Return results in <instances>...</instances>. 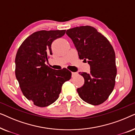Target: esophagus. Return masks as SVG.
Returning a JSON list of instances; mask_svg holds the SVG:
<instances>
[{"mask_svg": "<svg viewBox=\"0 0 135 135\" xmlns=\"http://www.w3.org/2000/svg\"><path fill=\"white\" fill-rule=\"evenodd\" d=\"M76 75H77L76 73H72V77H75Z\"/></svg>", "mask_w": 135, "mask_h": 135, "instance_id": "obj_1", "label": "esophagus"}]
</instances>
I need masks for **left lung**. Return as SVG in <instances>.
<instances>
[{"mask_svg": "<svg viewBox=\"0 0 135 135\" xmlns=\"http://www.w3.org/2000/svg\"><path fill=\"white\" fill-rule=\"evenodd\" d=\"M73 40L80 60L86 61L90 72L79 73L84 84L77 88L80 98L91 105L104 103L113 91L117 74L115 55L109 40L90 26L75 27L66 31Z\"/></svg>", "mask_w": 135, "mask_h": 135, "instance_id": "obj_1", "label": "left lung"}]
</instances>
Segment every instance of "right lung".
Here are the masks:
<instances>
[{
  "label": "right lung",
  "instance_id": "right-lung-1",
  "mask_svg": "<svg viewBox=\"0 0 135 135\" xmlns=\"http://www.w3.org/2000/svg\"><path fill=\"white\" fill-rule=\"evenodd\" d=\"M66 30L40 31L26 38L17 51L15 75L23 95L38 107H46L58 98L62 84L71 78L69 70H55L45 64L51 44Z\"/></svg>",
  "mask_w": 135,
  "mask_h": 135
}]
</instances>
